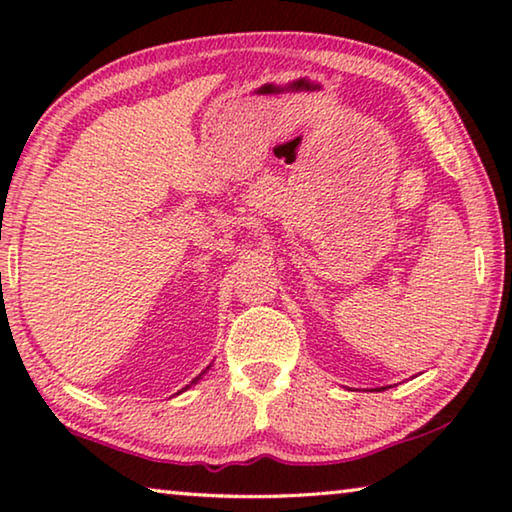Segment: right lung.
<instances>
[{
    "label": "right lung",
    "mask_w": 512,
    "mask_h": 512,
    "mask_svg": "<svg viewBox=\"0 0 512 512\" xmlns=\"http://www.w3.org/2000/svg\"><path fill=\"white\" fill-rule=\"evenodd\" d=\"M196 379H198V377H196Z\"/></svg>",
    "instance_id": "right-lung-1"
}]
</instances>
